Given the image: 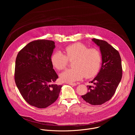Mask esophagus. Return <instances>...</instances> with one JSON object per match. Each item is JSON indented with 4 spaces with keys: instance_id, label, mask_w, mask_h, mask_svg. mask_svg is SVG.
I'll use <instances>...</instances> for the list:
<instances>
[{
    "instance_id": "esophagus-1",
    "label": "esophagus",
    "mask_w": 135,
    "mask_h": 135,
    "mask_svg": "<svg viewBox=\"0 0 135 135\" xmlns=\"http://www.w3.org/2000/svg\"><path fill=\"white\" fill-rule=\"evenodd\" d=\"M67 84H69V85H73V86H76V85H77V84L76 83H67Z\"/></svg>"
}]
</instances>
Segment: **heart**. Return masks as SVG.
I'll return each mask as SVG.
<instances>
[{
  "label": "heart",
  "mask_w": 135,
  "mask_h": 135,
  "mask_svg": "<svg viewBox=\"0 0 135 135\" xmlns=\"http://www.w3.org/2000/svg\"><path fill=\"white\" fill-rule=\"evenodd\" d=\"M65 55L57 51L52 54L51 59L53 66L59 70L66 68L68 60H73V68L60 75L63 82L73 83L81 80L84 76L91 78L97 75L100 69L102 57L97 49H89L82 43H76L66 47Z\"/></svg>",
  "instance_id": "obj_1"
}]
</instances>
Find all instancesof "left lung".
Here are the masks:
<instances>
[{"mask_svg": "<svg viewBox=\"0 0 135 135\" xmlns=\"http://www.w3.org/2000/svg\"><path fill=\"white\" fill-rule=\"evenodd\" d=\"M92 41L99 47L102 57L100 71L91 82L88 92L82 98L92 105H100L111 99L122 76L121 59L119 52L107 42L93 38Z\"/></svg>", "mask_w": 135, "mask_h": 135, "instance_id": "left-lung-1", "label": "left lung"}]
</instances>
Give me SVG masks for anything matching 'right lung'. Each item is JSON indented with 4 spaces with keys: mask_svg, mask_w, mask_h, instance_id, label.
<instances>
[{
    "mask_svg": "<svg viewBox=\"0 0 135 135\" xmlns=\"http://www.w3.org/2000/svg\"><path fill=\"white\" fill-rule=\"evenodd\" d=\"M55 47L52 41H32L18 53L16 58V85L24 99L39 108L54 103L62 87L51 84L58 78L51 60Z\"/></svg>",
    "mask_w": 135,
    "mask_h": 135,
    "instance_id": "1",
    "label": "right lung"
}]
</instances>
